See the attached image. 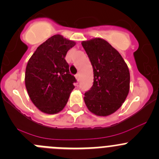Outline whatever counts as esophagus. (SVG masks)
Wrapping results in <instances>:
<instances>
[{
	"label": "esophagus",
	"mask_w": 159,
	"mask_h": 159,
	"mask_svg": "<svg viewBox=\"0 0 159 159\" xmlns=\"http://www.w3.org/2000/svg\"><path fill=\"white\" fill-rule=\"evenodd\" d=\"M75 78H76L77 81H79V80H80V74H77V75H75Z\"/></svg>",
	"instance_id": "obj_1"
}]
</instances>
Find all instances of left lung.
<instances>
[{"label":"left lung","instance_id":"1","mask_svg":"<svg viewBox=\"0 0 159 159\" xmlns=\"http://www.w3.org/2000/svg\"><path fill=\"white\" fill-rule=\"evenodd\" d=\"M93 68V84L84 93L85 105L97 116L115 113L129 92L130 74L120 53L102 38L81 42Z\"/></svg>","mask_w":159,"mask_h":159}]
</instances>
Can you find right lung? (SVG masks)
I'll return each instance as SVG.
<instances>
[{"label":"right lung","mask_w":159,"mask_h":159,"mask_svg":"<svg viewBox=\"0 0 159 159\" xmlns=\"http://www.w3.org/2000/svg\"><path fill=\"white\" fill-rule=\"evenodd\" d=\"M74 41L53 35L39 45L26 67L25 84L33 103L43 113L54 115L64 108L76 79L65 57Z\"/></svg>","instance_id":"right-lung-1"}]
</instances>
